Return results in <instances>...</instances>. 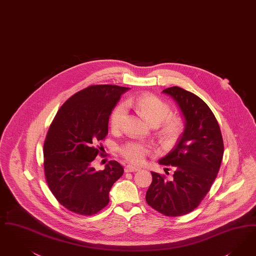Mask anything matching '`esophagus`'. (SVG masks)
<instances>
[{
  "label": "esophagus",
  "mask_w": 256,
  "mask_h": 256,
  "mask_svg": "<svg viewBox=\"0 0 256 256\" xmlns=\"http://www.w3.org/2000/svg\"><path fill=\"white\" fill-rule=\"evenodd\" d=\"M137 170H140L139 168H136V166H133L132 164H128L124 166V172H137Z\"/></svg>",
  "instance_id": "1"
}]
</instances>
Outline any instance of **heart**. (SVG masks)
<instances>
[{
  "label": "heart",
  "mask_w": 256,
  "mask_h": 256,
  "mask_svg": "<svg viewBox=\"0 0 256 256\" xmlns=\"http://www.w3.org/2000/svg\"><path fill=\"white\" fill-rule=\"evenodd\" d=\"M128 106H133L143 114L154 126L160 128V134L168 142L175 141L184 130V121L181 117L172 115L168 104L152 94L130 97L126 100ZM126 116V108L124 104H118L110 115V128L116 132L122 128ZM124 158L135 164H143L146 157L150 154V146L141 142H128L119 148Z\"/></svg>",
  "instance_id": "heart-1"
}]
</instances>
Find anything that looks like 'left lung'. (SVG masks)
<instances>
[{
  "mask_svg": "<svg viewBox=\"0 0 256 256\" xmlns=\"http://www.w3.org/2000/svg\"><path fill=\"white\" fill-rule=\"evenodd\" d=\"M172 96L186 119L184 132L172 150L159 163L174 166L170 181L152 172L146 201L166 216H182L196 208L208 192L219 172L224 143L220 126L208 106L192 92L179 86L163 90Z\"/></svg>",
  "mask_w": 256,
  "mask_h": 256,
  "instance_id": "8db88e82",
  "label": "left lung"
}]
</instances>
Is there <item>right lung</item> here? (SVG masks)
Returning <instances> with one entry per match:
<instances>
[{
	"label": "right lung",
	"mask_w": 256,
	"mask_h": 256,
	"mask_svg": "<svg viewBox=\"0 0 256 256\" xmlns=\"http://www.w3.org/2000/svg\"><path fill=\"white\" fill-rule=\"evenodd\" d=\"M128 88L90 86L66 101L55 115L44 143V172L52 194L76 214L93 215L110 202V190L123 175L117 161L96 172L113 108Z\"/></svg>",
	"instance_id": "1"
}]
</instances>
